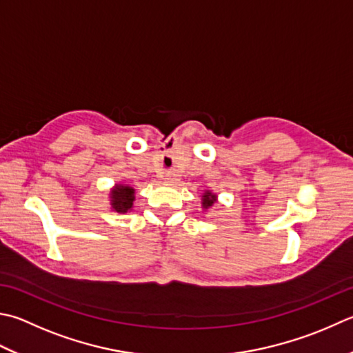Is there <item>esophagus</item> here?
<instances>
[{
  "label": "esophagus",
  "mask_w": 353,
  "mask_h": 353,
  "mask_svg": "<svg viewBox=\"0 0 353 353\" xmlns=\"http://www.w3.org/2000/svg\"><path fill=\"white\" fill-rule=\"evenodd\" d=\"M178 178H179V174L176 170H169V172H165V174H164V179L168 183H176Z\"/></svg>",
  "instance_id": "obj_1"
}]
</instances>
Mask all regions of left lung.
Masks as SVG:
<instances>
[{
  "label": "left lung",
  "mask_w": 353,
  "mask_h": 353,
  "mask_svg": "<svg viewBox=\"0 0 353 353\" xmlns=\"http://www.w3.org/2000/svg\"><path fill=\"white\" fill-rule=\"evenodd\" d=\"M216 203H218V195L214 194L212 190H204V194L201 195V208H203V210H208L210 208H214Z\"/></svg>",
  "instance_id": "obj_1"
}]
</instances>
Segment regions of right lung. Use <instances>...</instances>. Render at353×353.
<instances>
[{
  "mask_svg": "<svg viewBox=\"0 0 353 353\" xmlns=\"http://www.w3.org/2000/svg\"><path fill=\"white\" fill-rule=\"evenodd\" d=\"M135 201V189L129 184L118 183L109 192L110 209L118 214H128L134 208Z\"/></svg>",
  "mask_w": 353,
  "mask_h": 353,
  "instance_id": "right-lung-1",
  "label": "right lung"
}]
</instances>
